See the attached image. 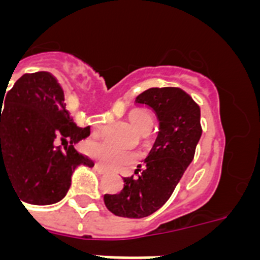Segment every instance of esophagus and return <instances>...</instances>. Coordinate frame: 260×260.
Listing matches in <instances>:
<instances>
[{
	"mask_svg": "<svg viewBox=\"0 0 260 260\" xmlns=\"http://www.w3.org/2000/svg\"><path fill=\"white\" fill-rule=\"evenodd\" d=\"M95 169H96V171H98L99 173H100V174H107V173H108V172L105 171L104 168L100 167V165H99V164H96V165H95Z\"/></svg>",
	"mask_w": 260,
	"mask_h": 260,
	"instance_id": "1",
	"label": "esophagus"
}]
</instances>
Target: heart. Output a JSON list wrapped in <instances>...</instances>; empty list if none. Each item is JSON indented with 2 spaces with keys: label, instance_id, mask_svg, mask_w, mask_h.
Masks as SVG:
<instances>
[{
  "label": "heart",
  "instance_id": "b5f03b06",
  "mask_svg": "<svg viewBox=\"0 0 260 260\" xmlns=\"http://www.w3.org/2000/svg\"><path fill=\"white\" fill-rule=\"evenodd\" d=\"M128 121L133 125V127L137 132L141 133V134H144L147 128L152 127V118H151L150 114L143 112V110H135V112H133L128 116ZM103 128H104L103 125H96L95 134H102ZM87 151H88V155L92 156L99 164L104 167L105 169H108V171L112 172L127 171L138 160L137 155L119 152L116 148L108 146L105 143H91Z\"/></svg>",
  "mask_w": 260,
  "mask_h": 260
}]
</instances>
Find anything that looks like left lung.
Listing matches in <instances>:
<instances>
[{
    "label": "left lung",
    "instance_id": "obj_1",
    "mask_svg": "<svg viewBox=\"0 0 260 260\" xmlns=\"http://www.w3.org/2000/svg\"><path fill=\"white\" fill-rule=\"evenodd\" d=\"M150 107L158 121V134L144 168L123 178L119 194H105L104 203L116 216L142 219L161 208L191 164L202 137L201 108L176 87L150 88L135 99Z\"/></svg>",
    "mask_w": 260,
    "mask_h": 260
}]
</instances>
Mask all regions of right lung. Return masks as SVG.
<instances>
[{
  "label": "right lung",
  "mask_w": 260,
  "mask_h": 260,
  "mask_svg": "<svg viewBox=\"0 0 260 260\" xmlns=\"http://www.w3.org/2000/svg\"><path fill=\"white\" fill-rule=\"evenodd\" d=\"M88 135L89 127H78L66 110L56 78L47 71L22 75L0 110V176L6 173L20 202L57 203L75 169L95 165L74 148ZM59 141L67 144L63 151Z\"/></svg>",
  "instance_id": "obj_1"
}]
</instances>
